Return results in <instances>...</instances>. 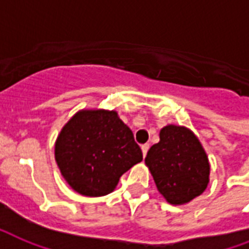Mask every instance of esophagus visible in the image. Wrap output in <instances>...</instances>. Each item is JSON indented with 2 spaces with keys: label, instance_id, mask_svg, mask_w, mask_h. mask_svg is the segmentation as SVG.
Segmentation results:
<instances>
[{
  "label": "esophagus",
  "instance_id": "34e87169",
  "mask_svg": "<svg viewBox=\"0 0 249 249\" xmlns=\"http://www.w3.org/2000/svg\"><path fill=\"white\" fill-rule=\"evenodd\" d=\"M148 149H149V144H142V156H144V157L146 156V152H148Z\"/></svg>",
  "mask_w": 249,
  "mask_h": 249
}]
</instances>
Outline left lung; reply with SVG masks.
Instances as JSON below:
<instances>
[{
  "label": "left lung",
  "mask_w": 249,
  "mask_h": 249,
  "mask_svg": "<svg viewBox=\"0 0 249 249\" xmlns=\"http://www.w3.org/2000/svg\"><path fill=\"white\" fill-rule=\"evenodd\" d=\"M157 190L167 203L182 205L201 195L209 183V161L191 130L169 124L145 157Z\"/></svg>",
  "instance_id": "left-lung-1"
}]
</instances>
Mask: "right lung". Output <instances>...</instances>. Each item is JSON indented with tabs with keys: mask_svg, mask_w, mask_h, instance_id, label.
I'll list each match as a JSON object with an SVG mask.
<instances>
[{
	"mask_svg": "<svg viewBox=\"0 0 249 249\" xmlns=\"http://www.w3.org/2000/svg\"><path fill=\"white\" fill-rule=\"evenodd\" d=\"M54 156L61 174L78 194L89 197L114 191L142 153L134 134L114 110H80L63 126Z\"/></svg>",
	"mask_w": 249,
	"mask_h": 249,
	"instance_id": "obj_1",
	"label": "right lung"
}]
</instances>
